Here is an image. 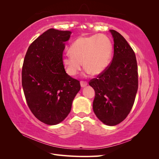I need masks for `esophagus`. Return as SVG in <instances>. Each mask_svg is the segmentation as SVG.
I'll return each instance as SVG.
<instances>
[{
	"mask_svg": "<svg viewBox=\"0 0 159 159\" xmlns=\"http://www.w3.org/2000/svg\"><path fill=\"white\" fill-rule=\"evenodd\" d=\"M80 84H81V86L82 88H84V87H85V86H86L88 85V82L87 81H80Z\"/></svg>",
	"mask_w": 159,
	"mask_h": 159,
	"instance_id": "34e87169",
	"label": "esophagus"
}]
</instances>
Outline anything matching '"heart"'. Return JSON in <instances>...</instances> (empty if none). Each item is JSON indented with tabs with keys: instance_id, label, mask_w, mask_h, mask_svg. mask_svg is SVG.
<instances>
[{
	"instance_id": "b5f03b06",
	"label": "heart",
	"mask_w": 159,
	"mask_h": 159,
	"mask_svg": "<svg viewBox=\"0 0 159 159\" xmlns=\"http://www.w3.org/2000/svg\"><path fill=\"white\" fill-rule=\"evenodd\" d=\"M70 52L62 56V63L70 75L78 73L81 67H85L87 74H102L108 66L113 52L110 38L105 34L80 37L72 43Z\"/></svg>"
}]
</instances>
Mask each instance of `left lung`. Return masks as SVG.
<instances>
[{"instance_id": "8db88e82", "label": "left lung", "mask_w": 159, "mask_h": 159, "mask_svg": "<svg viewBox=\"0 0 159 159\" xmlns=\"http://www.w3.org/2000/svg\"><path fill=\"white\" fill-rule=\"evenodd\" d=\"M114 40L112 61L89 85L95 92L93 109L107 125L114 126L125 119L133 106L138 89V68L132 48L122 35L109 30Z\"/></svg>"}]
</instances>
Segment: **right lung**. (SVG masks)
Wrapping results in <instances>:
<instances>
[{"instance_id":"obj_1","label":"right lung","mask_w":159,"mask_h":159,"mask_svg":"<svg viewBox=\"0 0 159 159\" xmlns=\"http://www.w3.org/2000/svg\"><path fill=\"white\" fill-rule=\"evenodd\" d=\"M70 31L50 28L28 47L22 70L24 93L33 115L50 125L64 121L80 90V81L66 73L62 63Z\"/></svg>"}]
</instances>
